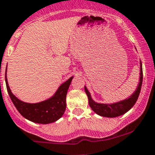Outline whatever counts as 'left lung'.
Segmentation results:
<instances>
[{
    "mask_svg": "<svg viewBox=\"0 0 155 155\" xmlns=\"http://www.w3.org/2000/svg\"><path fill=\"white\" fill-rule=\"evenodd\" d=\"M143 80V72H142V64L141 61H140V79L139 83H138V87L136 88L135 92L127 99H125L123 101H119V102L114 103L112 104H98L93 101L91 98V96L88 90L86 87H84V91L86 92L89 101V105L93 110V111L95 112L97 114L100 115L104 117L114 118L117 116L123 115L129 111L136 103L138 97L139 96L140 91H141V84H142Z\"/></svg>",
    "mask_w": 155,
    "mask_h": 155,
    "instance_id": "8db88e82",
    "label": "left lung"
}]
</instances>
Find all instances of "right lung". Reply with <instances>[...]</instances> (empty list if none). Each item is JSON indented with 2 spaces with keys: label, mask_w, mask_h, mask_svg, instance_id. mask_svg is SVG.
<instances>
[{
  "label": "right lung",
  "mask_w": 155,
  "mask_h": 155,
  "mask_svg": "<svg viewBox=\"0 0 155 155\" xmlns=\"http://www.w3.org/2000/svg\"><path fill=\"white\" fill-rule=\"evenodd\" d=\"M73 78L71 77L67 81L63 83L51 98L37 104H29L20 101L10 91L7 76H5V81L9 96L19 113L31 122L48 124L59 119L64 114L66 109V95Z\"/></svg>",
  "instance_id": "add662e5"
}]
</instances>
